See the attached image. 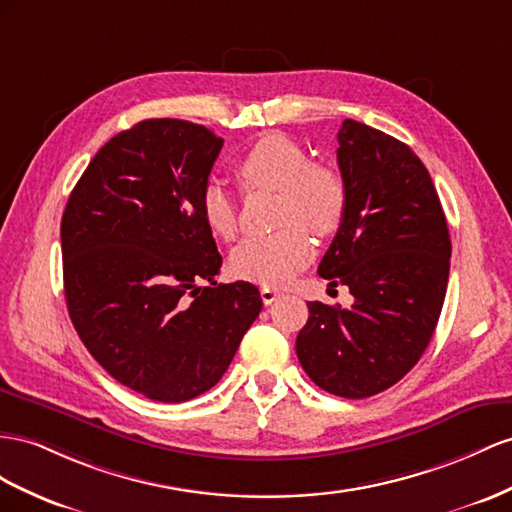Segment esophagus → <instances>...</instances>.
<instances>
[{
    "instance_id": "1",
    "label": "esophagus",
    "mask_w": 512,
    "mask_h": 512,
    "mask_svg": "<svg viewBox=\"0 0 512 512\" xmlns=\"http://www.w3.org/2000/svg\"><path fill=\"white\" fill-rule=\"evenodd\" d=\"M279 296L281 292L274 290V287H261V300H264V305H272Z\"/></svg>"
}]
</instances>
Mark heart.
I'll return each instance as SVG.
<instances>
[{
    "instance_id": "heart-1",
    "label": "heart",
    "mask_w": 512,
    "mask_h": 512,
    "mask_svg": "<svg viewBox=\"0 0 512 512\" xmlns=\"http://www.w3.org/2000/svg\"><path fill=\"white\" fill-rule=\"evenodd\" d=\"M235 177L244 190L279 192V225L268 238L244 240L231 255L235 277L264 287H281L309 264L311 233L333 235L346 212L344 179L331 166L313 164L307 149L283 134L259 136L235 162ZM207 229L220 240L238 233V207L231 194L209 181L201 194Z\"/></svg>"
}]
</instances>
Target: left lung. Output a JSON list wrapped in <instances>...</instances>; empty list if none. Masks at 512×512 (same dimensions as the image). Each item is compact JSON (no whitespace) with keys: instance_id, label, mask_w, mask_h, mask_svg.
Wrapping results in <instances>:
<instances>
[{"instance_id":"1","label":"left lung","mask_w":512,"mask_h":512,"mask_svg":"<svg viewBox=\"0 0 512 512\" xmlns=\"http://www.w3.org/2000/svg\"><path fill=\"white\" fill-rule=\"evenodd\" d=\"M337 142L346 212L318 274L346 285L355 303H307L296 355L318 387L359 400L396 385L424 355L452 244L435 183L404 142L352 119Z\"/></svg>"}]
</instances>
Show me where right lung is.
I'll list each match as a JSON object with an SVG mask.
<instances>
[{
	"mask_svg": "<svg viewBox=\"0 0 512 512\" xmlns=\"http://www.w3.org/2000/svg\"><path fill=\"white\" fill-rule=\"evenodd\" d=\"M220 149L203 125L142 121L103 144L62 214L77 335L112 378L157 402L212 389L264 307L255 285L214 281L222 257L201 194Z\"/></svg>",
	"mask_w": 512,
	"mask_h": 512,
	"instance_id": "obj_1",
	"label": "right lung"
}]
</instances>
